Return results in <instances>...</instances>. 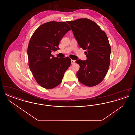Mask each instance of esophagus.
<instances>
[{"instance_id": "34e87169", "label": "esophagus", "mask_w": 135, "mask_h": 135, "mask_svg": "<svg viewBox=\"0 0 135 135\" xmlns=\"http://www.w3.org/2000/svg\"><path fill=\"white\" fill-rule=\"evenodd\" d=\"M71 64H74L75 63V61L73 60H71Z\"/></svg>"}]
</instances>
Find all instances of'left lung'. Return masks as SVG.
Instances as JSON below:
<instances>
[{"instance_id": "obj_1", "label": "left lung", "mask_w": 135, "mask_h": 135, "mask_svg": "<svg viewBox=\"0 0 135 135\" xmlns=\"http://www.w3.org/2000/svg\"><path fill=\"white\" fill-rule=\"evenodd\" d=\"M79 46L86 50V60H78L79 82L88 86L100 84L105 77L110 63L111 47L108 37L95 22L88 19L68 21Z\"/></svg>"}]
</instances>
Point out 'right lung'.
Returning a JSON list of instances; mask_svg holds the SVG:
<instances>
[{
	"label": "right lung",
	"mask_w": 135,
	"mask_h": 135,
	"mask_svg": "<svg viewBox=\"0 0 135 135\" xmlns=\"http://www.w3.org/2000/svg\"><path fill=\"white\" fill-rule=\"evenodd\" d=\"M70 27L65 22L51 21L42 24L33 34L28 46L29 67L36 82L46 89L62 82L71 65L69 57L59 58L51 54Z\"/></svg>",
	"instance_id": "right-lung-1"
}]
</instances>
